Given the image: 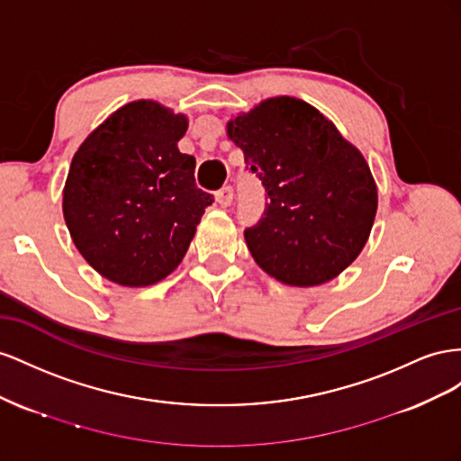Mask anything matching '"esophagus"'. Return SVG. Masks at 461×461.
<instances>
[{
    "label": "esophagus",
    "mask_w": 461,
    "mask_h": 461,
    "mask_svg": "<svg viewBox=\"0 0 461 461\" xmlns=\"http://www.w3.org/2000/svg\"><path fill=\"white\" fill-rule=\"evenodd\" d=\"M216 203L220 204V206H230L231 203H233V189L230 187V185H226V187H221L218 193H216Z\"/></svg>",
    "instance_id": "obj_1"
}]
</instances>
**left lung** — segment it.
<instances>
[{
	"label": "left lung",
	"mask_w": 461,
	"mask_h": 461,
	"mask_svg": "<svg viewBox=\"0 0 461 461\" xmlns=\"http://www.w3.org/2000/svg\"><path fill=\"white\" fill-rule=\"evenodd\" d=\"M228 137L267 191L265 214L245 230L257 265L295 287L334 280L363 251L376 216V183L363 154L294 96L240 113Z\"/></svg>",
	"instance_id": "1"
}]
</instances>
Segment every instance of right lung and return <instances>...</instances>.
I'll return each mask as SVG.
<instances>
[{"label": "right lung", "instance_id": "1", "mask_svg": "<svg viewBox=\"0 0 461 461\" xmlns=\"http://www.w3.org/2000/svg\"><path fill=\"white\" fill-rule=\"evenodd\" d=\"M187 117L154 100L113 112L75 152L63 218L78 253L127 287L164 280L185 257L212 194L196 187L194 158L181 154Z\"/></svg>", "mask_w": 461, "mask_h": 461}]
</instances>
